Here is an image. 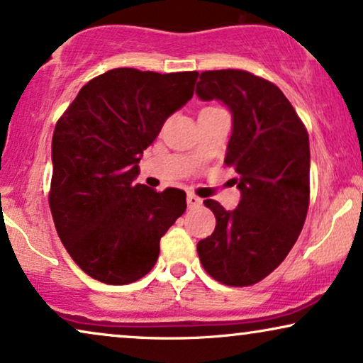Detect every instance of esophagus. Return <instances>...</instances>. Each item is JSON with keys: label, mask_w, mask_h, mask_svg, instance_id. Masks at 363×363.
Returning a JSON list of instances; mask_svg holds the SVG:
<instances>
[{"label": "esophagus", "mask_w": 363, "mask_h": 363, "mask_svg": "<svg viewBox=\"0 0 363 363\" xmlns=\"http://www.w3.org/2000/svg\"><path fill=\"white\" fill-rule=\"evenodd\" d=\"M186 203H188V208H196V206L201 205V198L196 196V195H193V193H188Z\"/></svg>", "instance_id": "esophagus-1"}]
</instances>
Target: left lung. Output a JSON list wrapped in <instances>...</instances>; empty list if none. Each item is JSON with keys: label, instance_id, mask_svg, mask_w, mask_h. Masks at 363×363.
I'll list each match as a JSON object with an SVG mask.
<instances>
[{"label": "left lung", "instance_id": "8db88e82", "mask_svg": "<svg viewBox=\"0 0 363 363\" xmlns=\"http://www.w3.org/2000/svg\"><path fill=\"white\" fill-rule=\"evenodd\" d=\"M196 96L220 101L233 117L226 165L241 200L225 210L215 200L211 236L198 241L205 271L226 286H251L284 261L304 226L309 208V135L294 107L274 84L246 71L200 74Z\"/></svg>", "mask_w": 363, "mask_h": 363}]
</instances>
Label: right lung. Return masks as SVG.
<instances>
[{
    "mask_svg": "<svg viewBox=\"0 0 363 363\" xmlns=\"http://www.w3.org/2000/svg\"><path fill=\"white\" fill-rule=\"evenodd\" d=\"M198 72L118 67L89 81L52 135V220L81 269L106 284L138 281L186 210V193L133 183L163 123L193 97Z\"/></svg>",
    "mask_w": 363,
    "mask_h": 363,
    "instance_id": "right-lung-1",
    "label": "right lung"
}]
</instances>
